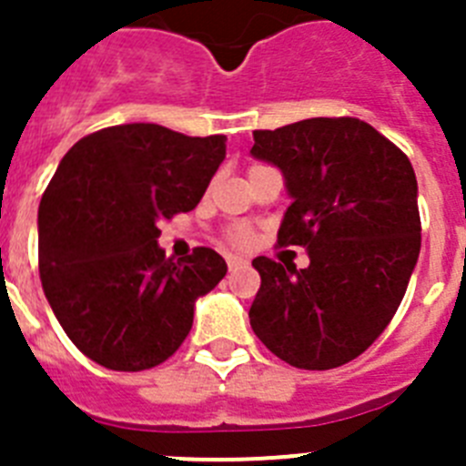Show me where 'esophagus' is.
I'll return each mask as SVG.
<instances>
[{"label": "esophagus", "instance_id": "1", "mask_svg": "<svg viewBox=\"0 0 466 466\" xmlns=\"http://www.w3.org/2000/svg\"><path fill=\"white\" fill-rule=\"evenodd\" d=\"M245 263H247V258H242V257H228V270L240 268V266H245Z\"/></svg>", "mask_w": 466, "mask_h": 466}]
</instances>
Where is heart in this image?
Instances as JSON below:
<instances>
[{"label":"heart","mask_w":466,"mask_h":466,"mask_svg":"<svg viewBox=\"0 0 466 466\" xmlns=\"http://www.w3.org/2000/svg\"><path fill=\"white\" fill-rule=\"evenodd\" d=\"M249 238H252V236H249V230L242 228V226H240V228L230 230V240L236 242V245H247V242H249Z\"/></svg>","instance_id":"b5f03b06"}]
</instances>
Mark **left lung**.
I'll use <instances>...</instances> for the list:
<instances>
[{"label":"left lung","mask_w":466,"mask_h":466,"mask_svg":"<svg viewBox=\"0 0 466 466\" xmlns=\"http://www.w3.org/2000/svg\"><path fill=\"white\" fill-rule=\"evenodd\" d=\"M249 154L284 177L291 205L278 245L308 249V268L257 257L249 324L266 348L308 371L360 357L385 331L420 254L410 160L360 118H306L254 130Z\"/></svg>","instance_id":"left-lung-1"}]
</instances>
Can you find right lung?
Listing matches in <instances>:
<instances>
[{"instance_id": "add662e5", "label": "right lung", "mask_w": 466, "mask_h": 466, "mask_svg": "<svg viewBox=\"0 0 466 466\" xmlns=\"http://www.w3.org/2000/svg\"><path fill=\"white\" fill-rule=\"evenodd\" d=\"M224 158V135L127 123L60 160L39 203V275L60 327L95 364L144 371L184 343L196 300L228 268L209 247L167 258L158 221L191 212Z\"/></svg>"}]
</instances>
